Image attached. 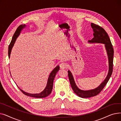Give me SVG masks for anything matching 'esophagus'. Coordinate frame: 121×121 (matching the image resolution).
Returning a JSON list of instances; mask_svg holds the SVG:
<instances>
[{
  "instance_id": "obj_1",
  "label": "esophagus",
  "mask_w": 121,
  "mask_h": 121,
  "mask_svg": "<svg viewBox=\"0 0 121 121\" xmlns=\"http://www.w3.org/2000/svg\"><path fill=\"white\" fill-rule=\"evenodd\" d=\"M60 67L61 69H66L68 67V64L64 62L61 63L60 65Z\"/></svg>"
}]
</instances>
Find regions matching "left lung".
<instances>
[{
  "mask_svg": "<svg viewBox=\"0 0 121 121\" xmlns=\"http://www.w3.org/2000/svg\"><path fill=\"white\" fill-rule=\"evenodd\" d=\"M91 27L94 31V38L91 40L89 41L90 43H98L105 44V47L107 51L109 60V72L107 77L98 87L93 90L83 91L80 90L76 85L73 75L69 71H68V77L71 87L73 92L78 96L82 98H87L94 97L98 95L106 85L108 81L113 72V55L114 49L110 38L105 30L99 25L91 23Z\"/></svg>",
  "mask_w": 121,
  "mask_h": 121,
  "instance_id": "obj_1",
  "label": "left lung"
}]
</instances>
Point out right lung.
Returning a JSON list of instances; mask_svg holds the SVG:
<instances>
[{"mask_svg": "<svg viewBox=\"0 0 121 121\" xmlns=\"http://www.w3.org/2000/svg\"><path fill=\"white\" fill-rule=\"evenodd\" d=\"M24 26H25V25H20L19 26L16 31H15V32L13 36L12 41L9 44V48H8V56H9V58H10V54H11V50L12 48L14 46V44L16 41V40L17 39V38L18 37V36L20 35V32L21 30L24 27ZM60 67L59 66H57L53 70L52 72V73H50L48 81V83H47V85L46 88H45L43 92H42L40 94H29L26 92H24V91H23L21 89H20V90L22 92V93H23V94L26 95L27 96H29V97H34V98H45L46 97H47L48 96L52 93V88H53V80L55 78V77L56 75V74L58 72V71L59 70Z\"/></svg>", "mask_w": 121, "mask_h": 121, "instance_id": "add662e5", "label": "right lung"}]
</instances>
